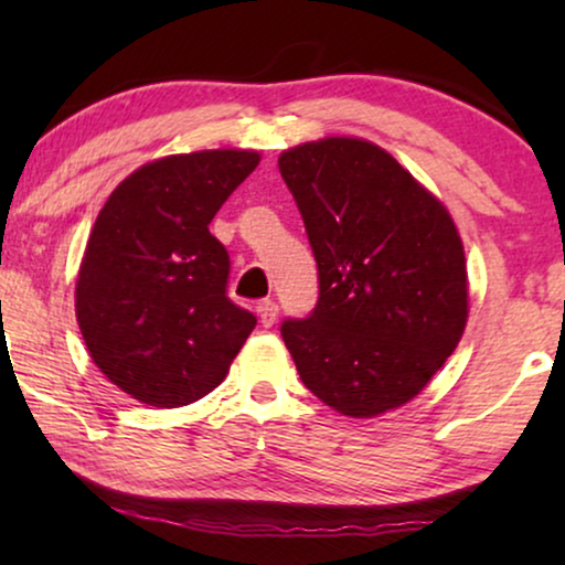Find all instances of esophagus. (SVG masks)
Segmentation results:
<instances>
[{
  "label": "esophagus",
  "instance_id": "1",
  "mask_svg": "<svg viewBox=\"0 0 565 565\" xmlns=\"http://www.w3.org/2000/svg\"><path fill=\"white\" fill-rule=\"evenodd\" d=\"M277 311H280V308H277V303L275 300H262V303L257 306V313H259V323L262 327H273V323L277 321Z\"/></svg>",
  "mask_w": 565,
  "mask_h": 565
}]
</instances>
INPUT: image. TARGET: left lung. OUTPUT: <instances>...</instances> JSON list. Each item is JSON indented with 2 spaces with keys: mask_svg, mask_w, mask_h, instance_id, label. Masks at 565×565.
<instances>
[{
  "mask_svg": "<svg viewBox=\"0 0 565 565\" xmlns=\"http://www.w3.org/2000/svg\"><path fill=\"white\" fill-rule=\"evenodd\" d=\"M277 167L319 265V303L280 327L300 381L358 419L408 404L468 321L466 252L450 213L362 138L300 143Z\"/></svg>",
  "mask_w": 565,
  "mask_h": 565,
  "instance_id": "obj_1",
  "label": "left lung"
}]
</instances>
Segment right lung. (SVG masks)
Segmentation results:
<instances>
[{
  "label": "right lung",
  "instance_id": "right-lung-1",
  "mask_svg": "<svg viewBox=\"0 0 565 565\" xmlns=\"http://www.w3.org/2000/svg\"><path fill=\"white\" fill-rule=\"evenodd\" d=\"M259 164L215 149L149 161L99 211L76 277V321L95 365L141 404L188 406L226 377L254 313L226 296L213 215Z\"/></svg>",
  "mask_w": 565,
  "mask_h": 565
}]
</instances>
